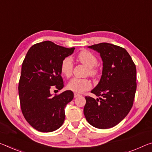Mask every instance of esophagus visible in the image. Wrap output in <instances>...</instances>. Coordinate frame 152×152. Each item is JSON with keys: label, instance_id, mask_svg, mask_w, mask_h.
<instances>
[{"label": "esophagus", "instance_id": "obj_1", "mask_svg": "<svg viewBox=\"0 0 152 152\" xmlns=\"http://www.w3.org/2000/svg\"><path fill=\"white\" fill-rule=\"evenodd\" d=\"M74 97H75V98H76V97H80V94L77 93H75L74 94Z\"/></svg>", "mask_w": 152, "mask_h": 152}]
</instances>
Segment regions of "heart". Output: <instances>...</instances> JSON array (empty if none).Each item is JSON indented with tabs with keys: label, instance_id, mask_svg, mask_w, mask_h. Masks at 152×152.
I'll use <instances>...</instances> for the list:
<instances>
[{
	"label": "heart",
	"instance_id": "obj_1",
	"mask_svg": "<svg viewBox=\"0 0 152 152\" xmlns=\"http://www.w3.org/2000/svg\"><path fill=\"white\" fill-rule=\"evenodd\" d=\"M78 59L81 63L88 68V74L91 76H95L97 70L95 66H97L98 60L97 57L88 50H83L78 55ZM61 72L66 77L70 76L73 71V61L71 57H66L61 63ZM92 86L91 82L86 78H74L67 84V88L76 93H82L87 91Z\"/></svg>",
	"mask_w": 152,
	"mask_h": 152
}]
</instances>
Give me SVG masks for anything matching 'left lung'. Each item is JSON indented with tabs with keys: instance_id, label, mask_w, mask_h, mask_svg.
Listing matches in <instances>:
<instances>
[{
	"instance_id": "8db88e82",
	"label": "left lung",
	"mask_w": 152,
	"mask_h": 152,
	"mask_svg": "<svg viewBox=\"0 0 152 152\" xmlns=\"http://www.w3.org/2000/svg\"><path fill=\"white\" fill-rule=\"evenodd\" d=\"M100 53L102 75L91 91L99 97H86L84 114L97 129L114 127L123 120L133 104L137 89L136 66L124 48L107 42L88 47Z\"/></svg>"
}]
</instances>
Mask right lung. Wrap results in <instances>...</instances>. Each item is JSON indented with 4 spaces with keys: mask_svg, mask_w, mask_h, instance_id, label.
I'll list each match as a JSON object with an SVG mask.
<instances>
[{
    "mask_svg": "<svg viewBox=\"0 0 152 152\" xmlns=\"http://www.w3.org/2000/svg\"><path fill=\"white\" fill-rule=\"evenodd\" d=\"M74 49L44 41L34 45L26 55L18 86L21 109L26 121L38 131H54L64 123V109L74 93L69 90L52 96L50 91L64 87L61 63Z\"/></svg>",
    "mask_w": 152,
    "mask_h": 152,
    "instance_id": "1",
    "label": "right lung"
}]
</instances>
